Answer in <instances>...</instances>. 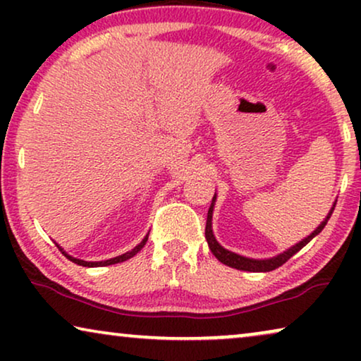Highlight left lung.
Segmentation results:
<instances>
[{
    "instance_id": "left-lung-1",
    "label": "left lung",
    "mask_w": 361,
    "mask_h": 361,
    "mask_svg": "<svg viewBox=\"0 0 361 361\" xmlns=\"http://www.w3.org/2000/svg\"><path fill=\"white\" fill-rule=\"evenodd\" d=\"M214 202H215V197L212 199V205L209 209V215H207V225H205V238H207V243H209V248L212 253L215 255V258L221 261V263L230 266V268H235V269H241V271H263V273H266V271H273L276 268H279V266H283L286 261H288L290 256H294L295 253H298L299 250H302L305 245L309 243L310 240L314 238L315 235H319L320 231L324 230V226L327 225V221L330 219V215H332V212L335 209V202L332 210L329 212L327 219H325L322 224H320L317 228H315L312 233H310L307 238H304L302 241H299L298 245H294L293 248H289L288 251H284L283 255H278L276 258H269V259H251V258H245V256H240L236 253H231V251L225 250L224 246H221L219 241L215 240L214 236V231H212V214H214Z\"/></svg>"
}]
</instances>
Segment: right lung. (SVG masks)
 Returning a JSON list of instances; mask_svg holds the SVG:
<instances>
[{
  "label": "right lung",
  "mask_w": 361,
  "mask_h": 361,
  "mask_svg": "<svg viewBox=\"0 0 361 361\" xmlns=\"http://www.w3.org/2000/svg\"><path fill=\"white\" fill-rule=\"evenodd\" d=\"M146 241H147V235H146V238L141 241L140 245L137 246H135V248H133L131 251H128V253H125V255H121V256H116V258H111V259H106V261H83V259H77V258H72L71 255H67L66 251H63L61 246L57 245V248L61 250V253L62 255H66L68 259L71 261H73V263L75 264H78V266H88V268H97V266H110V264H116V263H123V261H126V259H130V258H133V256H135L137 251H141V248L142 246L146 245Z\"/></svg>",
  "instance_id": "obj_1"
}]
</instances>
